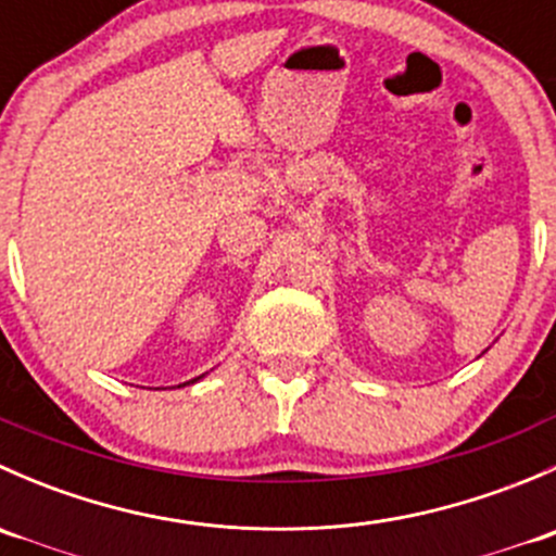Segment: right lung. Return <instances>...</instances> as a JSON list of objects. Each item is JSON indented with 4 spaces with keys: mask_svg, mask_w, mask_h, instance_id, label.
Listing matches in <instances>:
<instances>
[{
    "mask_svg": "<svg viewBox=\"0 0 556 556\" xmlns=\"http://www.w3.org/2000/svg\"><path fill=\"white\" fill-rule=\"evenodd\" d=\"M199 379H201V377H199ZM193 382H195V379H193Z\"/></svg>",
    "mask_w": 556,
    "mask_h": 556,
    "instance_id": "right-lung-1",
    "label": "right lung"
}]
</instances>
